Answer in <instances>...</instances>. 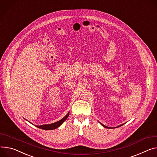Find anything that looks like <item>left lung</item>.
<instances>
[{"label":"left lung","mask_w":157,"mask_h":157,"mask_svg":"<svg viewBox=\"0 0 157 157\" xmlns=\"http://www.w3.org/2000/svg\"><path fill=\"white\" fill-rule=\"evenodd\" d=\"M101 124H102V126H104V128H109V127H107V126H105V125H104V124H102V123H101ZM121 125H123V124H121ZM121 125H120V126H118V127H119V126H121Z\"/></svg>","instance_id":"obj_1"}]
</instances>
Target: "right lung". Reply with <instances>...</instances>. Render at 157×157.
Returning <instances> with one entry per match:
<instances>
[{
    "instance_id": "obj_1",
    "label": "right lung",
    "mask_w": 157,
    "mask_h": 157,
    "mask_svg": "<svg viewBox=\"0 0 157 157\" xmlns=\"http://www.w3.org/2000/svg\"><path fill=\"white\" fill-rule=\"evenodd\" d=\"M69 115V113L63 117L62 118L61 120H59V121H57L56 123L50 124H43L41 126H36L38 128L42 129H45V130H52V129H56L57 128H58L60 125H61L67 119V117H68Z\"/></svg>"
}]
</instances>
